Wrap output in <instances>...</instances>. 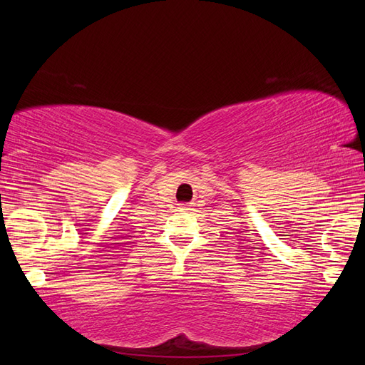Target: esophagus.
Listing matches in <instances>:
<instances>
[{
	"instance_id": "1",
	"label": "esophagus",
	"mask_w": 365,
	"mask_h": 365,
	"mask_svg": "<svg viewBox=\"0 0 365 365\" xmlns=\"http://www.w3.org/2000/svg\"><path fill=\"white\" fill-rule=\"evenodd\" d=\"M180 210H192V204H180Z\"/></svg>"
}]
</instances>
